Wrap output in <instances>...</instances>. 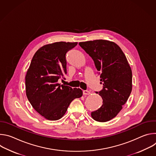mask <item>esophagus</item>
Returning a JSON list of instances; mask_svg holds the SVG:
<instances>
[{"instance_id":"esophagus-1","label":"esophagus","mask_w":156,"mask_h":156,"mask_svg":"<svg viewBox=\"0 0 156 156\" xmlns=\"http://www.w3.org/2000/svg\"><path fill=\"white\" fill-rule=\"evenodd\" d=\"M83 95H89V94H90V92L89 91L84 90V91H83Z\"/></svg>"}]
</instances>
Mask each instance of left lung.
Returning a JSON list of instances; mask_svg holds the SVG:
<instances>
[{
    "label": "left lung",
    "mask_w": 156,
    "mask_h": 156,
    "mask_svg": "<svg viewBox=\"0 0 156 156\" xmlns=\"http://www.w3.org/2000/svg\"><path fill=\"white\" fill-rule=\"evenodd\" d=\"M79 45L94 60L104 86L99 93L103 104L91 112V117L99 122L109 121L120 112L131 94V67L121 48L112 41L97 39L81 42Z\"/></svg>",
    "instance_id": "left-lung-1"
}]
</instances>
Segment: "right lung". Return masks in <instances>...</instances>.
<instances>
[{"mask_svg":"<svg viewBox=\"0 0 156 156\" xmlns=\"http://www.w3.org/2000/svg\"><path fill=\"white\" fill-rule=\"evenodd\" d=\"M78 42H56L46 44L34 54L25 76L26 94L36 111L49 120L61 119L71 102L83 91L58 83L66 74L65 55Z\"/></svg>","mask_w":156,"mask_h":156,"instance_id":"obj_1","label":"right lung"}]
</instances>
